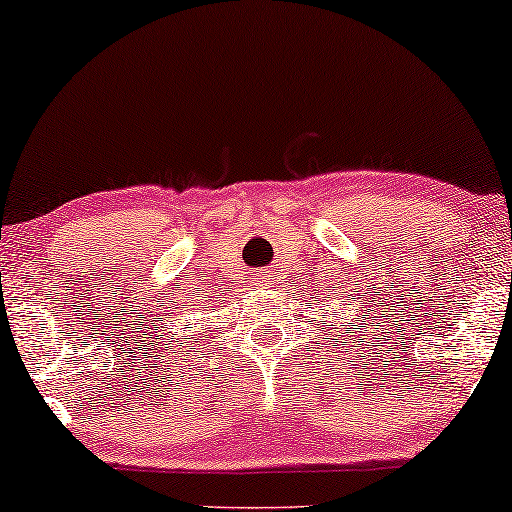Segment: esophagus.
I'll use <instances>...</instances> for the list:
<instances>
[{
    "label": "esophagus",
    "mask_w": 512,
    "mask_h": 512,
    "mask_svg": "<svg viewBox=\"0 0 512 512\" xmlns=\"http://www.w3.org/2000/svg\"><path fill=\"white\" fill-rule=\"evenodd\" d=\"M270 279H272V272L270 270L258 272V275H256V286H268Z\"/></svg>",
    "instance_id": "1"
}]
</instances>
